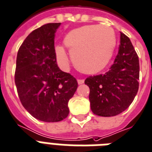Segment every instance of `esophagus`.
<instances>
[{
    "mask_svg": "<svg viewBox=\"0 0 152 152\" xmlns=\"http://www.w3.org/2000/svg\"><path fill=\"white\" fill-rule=\"evenodd\" d=\"M84 79H78L77 80V83H78V85H82V84L84 83Z\"/></svg>",
    "mask_w": 152,
    "mask_h": 152,
    "instance_id": "1",
    "label": "esophagus"
}]
</instances>
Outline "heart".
<instances>
[{"mask_svg":"<svg viewBox=\"0 0 152 152\" xmlns=\"http://www.w3.org/2000/svg\"><path fill=\"white\" fill-rule=\"evenodd\" d=\"M64 45L70 51L78 70L95 75L106 68L112 59L117 37L110 26L86 25L66 33ZM55 53L59 66L66 68L69 58L64 47L56 46Z\"/></svg>","mask_w":152,"mask_h":152,"instance_id":"1","label":"heart"}]
</instances>
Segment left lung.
Listing matches in <instances>:
<instances>
[{"label": "left lung", "mask_w": 152, "mask_h": 152, "mask_svg": "<svg viewBox=\"0 0 152 152\" xmlns=\"http://www.w3.org/2000/svg\"><path fill=\"white\" fill-rule=\"evenodd\" d=\"M139 58L130 40L120 35L119 50L110 70L87 77L91 110L102 117L119 115L128 108L139 88Z\"/></svg>", "instance_id": "obj_1"}]
</instances>
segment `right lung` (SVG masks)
I'll return each mask as SVG.
<instances>
[{
	"label": "right lung",
	"mask_w": 152,
	"mask_h": 152,
	"mask_svg": "<svg viewBox=\"0 0 152 152\" xmlns=\"http://www.w3.org/2000/svg\"><path fill=\"white\" fill-rule=\"evenodd\" d=\"M60 23H48L30 33L16 58L15 82L24 108L35 118L56 122L69 115L68 102L77 82L56 64L54 38Z\"/></svg>",
	"instance_id": "add662e5"
}]
</instances>
